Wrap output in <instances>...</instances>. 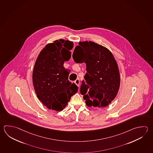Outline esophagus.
I'll return each instance as SVG.
<instances>
[{
	"label": "esophagus",
	"instance_id": "34e87169",
	"mask_svg": "<svg viewBox=\"0 0 153 153\" xmlns=\"http://www.w3.org/2000/svg\"><path fill=\"white\" fill-rule=\"evenodd\" d=\"M75 83L79 87V79H76V80L75 81Z\"/></svg>",
	"mask_w": 153,
	"mask_h": 153
}]
</instances>
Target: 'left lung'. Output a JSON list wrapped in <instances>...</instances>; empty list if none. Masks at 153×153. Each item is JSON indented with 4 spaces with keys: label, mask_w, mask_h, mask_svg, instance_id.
I'll list each match as a JSON object with an SVG mask.
<instances>
[{
    "label": "left lung",
    "mask_w": 153,
    "mask_h": 153,
    "mask_svg": "<svg viewBox=\"0 0 153 153\" xmlns=\"http://www.w3.org/2000/svg\"><path fill=\"white\" fill-rule=\"evenodd\" d=\"M72 55L75 62L86 64L85 84L81 93L89 107H107L115 99L120 85L118 65L107 48L91 41L79 42Z\"/></svg>",
    "instance_id": "8db88e82"
}]
</instances>
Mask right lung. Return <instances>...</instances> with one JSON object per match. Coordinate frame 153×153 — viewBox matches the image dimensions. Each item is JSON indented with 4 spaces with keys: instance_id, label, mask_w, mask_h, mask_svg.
Returning a JSON list of instances; mask_svg holds the SVG:
<instances>
[{
    "instance_id": "add662e5",
    "label": "right lung",
    "mask_w": 153,
    "mask_h": 153,
    "mask_svg": "<svg viewBox=\"0 0 153 153\" xmlns=\"http://www.w3.org/2000/svg\"><path fill=\"white\" fill-rule=\"evenodd\" d=\"M73 47L69 40H55L42 50L35 62L32 73L35 92L49 109L62 110L78 91V87L68 80L69 70L63 66L70 59Z\"/></svg>"
}]
</instances>
